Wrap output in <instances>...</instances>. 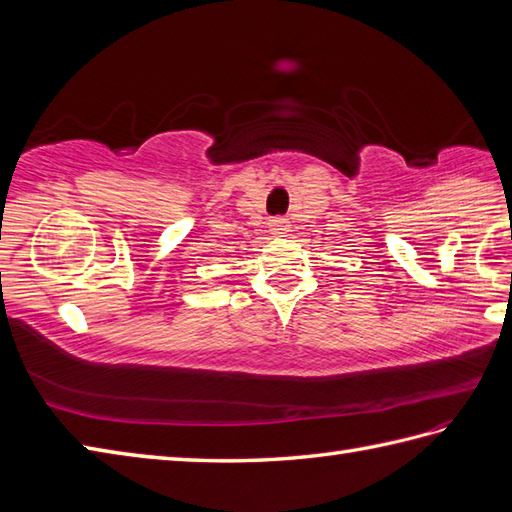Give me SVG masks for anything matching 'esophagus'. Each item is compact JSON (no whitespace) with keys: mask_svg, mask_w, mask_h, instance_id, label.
Masks as SVG:
<instances>
[{"mask_svg":"<svg viewBox=\"0 0 512 512\" xmlns=\"http://www.w3.org/2000/svg\"><path fill=\"white\" fill-rule=\"evenodd\" d=\"M269 230H271V234H276V236H286V234H289V221L282 219V217L271 219Z\"/></svg>","mask_w":512,"mask_h":512,"instance_id":"34e87169","label":"esophagus"}]
</instances>
